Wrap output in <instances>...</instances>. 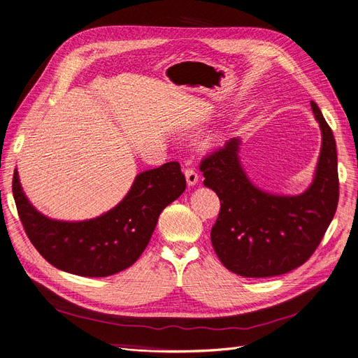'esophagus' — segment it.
<instances>
[{"instance_id": "34e87169", "label": "esophagus", "mask_w": 358, "mask_h": 358, "mask_svg": "<svg viewBox=\"0 0 358 358\" xmlns=\"http://www.w3.org/2000/svg\"><path fill=\"white\" fill-rule=\"evenodd\" d=\"M183 173H185V178H187V183H188V187H194V185H196L198 183V179H199V176H198V173L196 171L194 170V169H185L183 170Z\"/></svg>"}]
</instances>
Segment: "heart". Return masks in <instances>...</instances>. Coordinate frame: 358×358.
<instances>
[{
  "label": "heart",
  "instance_id": "obj_1",
  "mask_svg": "<svg viewBox=\"0 0 358 358\" xmlns=\"http://www.w3.org/2000/svg\"><path fill=\"white\" fill-rule=\"evenodd\" d=\"M213 141H214V139H213Z\"/></svg>",
  "mask_w": 358,
  "mask_h": 358
}]
</instances>
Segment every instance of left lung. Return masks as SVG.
Wrapping results in <instances>:
<instances>
[{"label":"left lung","mask_w":358,"mask_h":358,"mask_svg":"<svg viewBox=\"0 0 358 358\" xmlns=\"http://www.w3.org/2000/svg\"><path fill=\"white\" fill-rule=\"evenodd\" d=\"M311 110L322 132V148L310 187L298 195L257 188L239 160L241 139L201 162L204 185L220 198L211 244L223 266L244 278H270L304 264L331 224L339 198L338 157L332 129L320 108Z\"/></svg>","instance_id":"left-lung-1"}]
</instances>
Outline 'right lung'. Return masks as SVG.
I'll list each match as a JSON object with an SVG mask.
<instances>
[{
    "instance_id": "1",
    "label": "right lung",
    "mask_w": 358,
    "mask_h": 358,
    "mask_svg": "<svg viewBox=\"0 0 358 358\" xmlns=\"http://www.w3.org/2000/svg\"><path fill=\"white\" fill-rule=\"evenodd\" d=\"M187 180L178 162L139 173L122 201L101 216L64 222L44 216L23 192L17 169L13 196L27 238L44 259L67 273L106 278L131 267L147 248L160 213Z\"/></svg>"
}]
</instances>
